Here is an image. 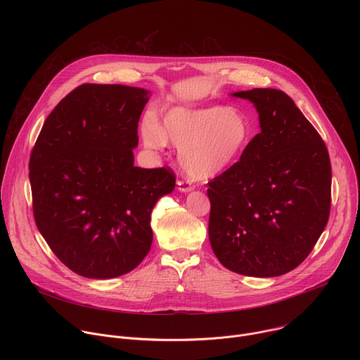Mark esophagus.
I'll return each instance as SVG.
<instances>
[{
    "label": "esophagus",
    "instance_id": "34e87169",
    "mask_svg": "<svg viewBox=\"0 0 360 360\" xmlns=\"http://www.w3.org/2000/svg\"><path fill=\"white\" fill-rule=\"evenodd\" d=\"M176 185H178V189L182 192H189L193 189V184L189 179H178Z\"/></svg>",
    "mask_w": 360,
    "mask_h": 360
}]
</instances>
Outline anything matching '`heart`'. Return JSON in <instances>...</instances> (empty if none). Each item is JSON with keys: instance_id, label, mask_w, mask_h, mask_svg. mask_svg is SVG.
Masks as SVG:
<instances>
[{"instance_id": "obj_1", "label": "heart", "mask_w": 360, "mask_h": 360, "mask_svg": "<svg viewBox=\"0 0 360 360\" xmlns=\"http://www.w3.org/2000/svg\"><path fill=\"white\" fill-rule=\"evenodd\" d=\"M142 138L148 148L162 149L167 139L179 149L182 168L198 179H208L235 164L252 139L246 117L232 108H174L162 127L146 118Z\"/></svg>"}]
</instances>
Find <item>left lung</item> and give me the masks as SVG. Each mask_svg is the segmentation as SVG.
<instances>
[{"label": "left lung", "instance_id": "1", "mask_svg": "<svg viewBox=\"0 0 360 360\" xmlns=\"http://www.w3.org/2000/svg\"><path fill=\"white\" fill-rule=\"evenodd\" d=\"M233 96L253 102L261 132L238 162L208 182L211 246L232 272L279 276L307 258L328 224L329 152L283 91L255 88Z\"/></svg>", "mask_w": 360, "mask_h": 360}]
</instances>
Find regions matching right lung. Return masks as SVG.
Returning a JSON list of instances; mask_svg holds the SVG:
<instances>
[{
	"label": "right lung",
	"mask_w": 360,
	"mask_h": 360,
	"mask_svg": "<svg viewBox=\"0 0 360 360\" xmlns=\"http://www.w3.org/2000/svg\"><path fill=\"white\" fill-rule=\"evenodd\" d=\"M148 94L82 84L48 115L31 150L37 228L81 276L108 279L135 269L152 245L153 205L175 188L169 167H134Z\"/></svg>",
	"instance_id": "add662e5"
}]
</instances>
